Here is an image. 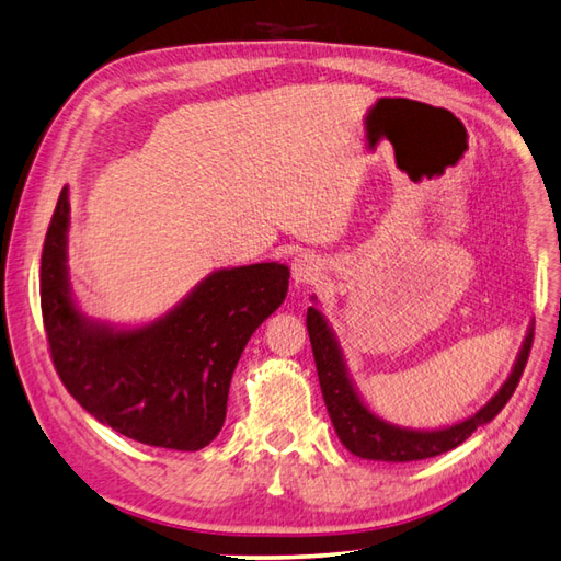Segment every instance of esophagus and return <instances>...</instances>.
Segmentation results:
<instances>
[{
    "mask_svg": "<svg viewBox=\"0 0 561 561\" xmlns=\"http://www.w3.org/2000/svg\"><path fill=\"white\" fill-rule=\"evenodd\" d=\"M320 270H322V263L316 253H298L291 260V277L296 286H304V284H310L312 279H318Z\"/></svg>",
    "mask_w": 561,
    "mask_h": 561,
    "instance_id": "34e87169",
    "label": "esophagus"
}]
</instances>
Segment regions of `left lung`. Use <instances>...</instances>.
<instances>
[{
	"instance_id": "obj_1",
	"label": "left lung",
	"mask_w": 561,
	"mask_h": 561,
	"mask_svg": "<svg viewBox=\"0 0 561 561\" xmlns=\"http://www.w3.org/2000/svg\"><path fill=\"white\" fill-rule=\"evenodd\" d=\"M306 328L310 334L312 356H316L322 399H324V407H328L332 425L336 430V437H340L342 445L351 454H356V457L373 459V461H389V463L421 461V459L437 457V454H445L454 447H459L461 442H466L476 433V427L490 423L494 415L504 409V403L512 399L520 375H524L526 360L530 354V344H533V322H530L528 334L524 344H520V351L514 360L510 377H506L504 385L500 387V392L494 394L483 409H478L473 415H468L466 421H459L447 427L413 430V427H401V425L389 423L368 409V403L360 399L354 380H351L340 342H336L328 320H324V316L316 306L308 308Z\"/></svg>"
}]
</instances>
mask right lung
Returning <instances> with one entry per match:
<instances>
[{
    "label": "right lung",
    "instance_id": "right-lung-1",
    "mask_svg": "<svg viewBox=\"0 0 561 561\" xmlns=\"http://www.w3.org/2000/svg\"><path fill=\"white\" fill-rule=\"evenodd\" d=\"M69 188L51 215L41 306L51 360L69 394L104 425L150 447L198 451L225 425L231 375L253 332L289 289V267H221L162 318L138 328L88 318L69 284Z\"/></svg>",
    "mask_w": 561,
    "mask_h": 561
}]
</instances>
